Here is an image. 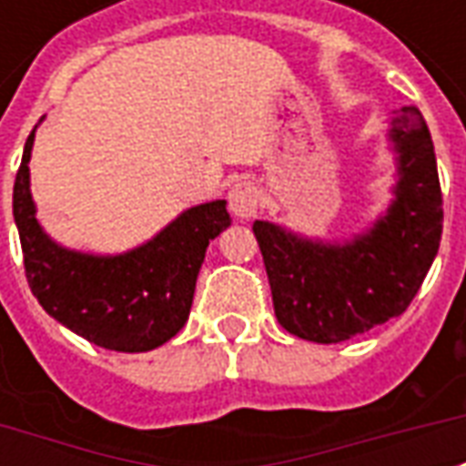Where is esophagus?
I'll return each instance as SVG.
<instances>
[{"label":"esophagus","mask_w":466,"mask_h":466,"mask_svg":"<svg viewBox=\"0 0 466 466\" xmlns=\"http://www.w3.org/2000/svg\"><path fill=\"white\" fill-rule=\"evenodd\" d=\"M227 199H229V212L237 219H252L259 209V189L249 182L234 184Z\"/></svg>","instance_id":"esophagus-1"}]
</instances>
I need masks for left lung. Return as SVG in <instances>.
Listing matches in <instances>:
<instances>
[{
  "label": "left lung",
  "mask_w": 466,
  "mask_h": 466,
  "mask_svg": "<svg viewBox=\"0 0 466 466\" xmlns=\"http://www.w3.org/2000/svg\"><path fill=\"white\" fill-rule=\"evenodd\" d=\"M394 184L387 209L350 239H314L254 222L274 314L299 339L337 344L400 317L437 257L441 189L430 127L417 106L390 116Z\"/></svg>",
  "instance_id": "left-lung-1"
}]
</instances>
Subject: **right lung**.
Listing matches in <instances>:
<instances>
[{
    "label": "right lung",
    "instance_id": "right-lung-1",
    "mask_svg": "<svg viewBox=\"0 0 466 466\" xmlns=\"http://www.w3.org/2000/svg\"><path fill=\"white\" fill-rule=\"evenodd\" d=\"M35 132L36 127L25 144L12 199L32 294L49 317L96 347L115 351L162 347L189 319L207 247L232 224L227 202L189 207L152 239L127 252L69 249L55 242L36 219L29 189Z\"/></svg>",
    "mask_w": 466,
    "mask_h": 466
}]
</instances>
